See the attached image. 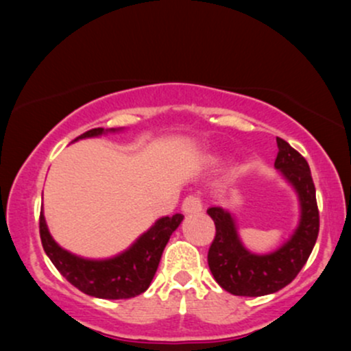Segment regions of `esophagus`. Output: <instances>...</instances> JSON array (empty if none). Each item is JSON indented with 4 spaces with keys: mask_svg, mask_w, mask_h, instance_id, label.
<instances>
[{
    "mask_svg": "<svg viewBox=\"0 0 351 351\" xmlns=\"http://www.w3.org/2000/svg\"><path fill=\"white\" fill-rule=\"evenodd\" d=\"M181 209H183L184 215H191V213H199L203 209V204H201V199L198 196L189 195L184 198L183 204H181Z\"/></svg>",
    "mask_w": 351,
    "mask_h": 351,
    "instance_id": "34e87169",
    "label": "esophagus"
}]
</instances>
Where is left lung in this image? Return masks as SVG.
I'll return each mask as SVG.
<instances>
[{"instance_id":"obj_1","label":"left lung","mask_w":351,"mask_h":351,"mask_svg":"<svg viewBox=\"0 0 351 351\" xmlns=\"http://www.w3.org/2000/svg\"><path fill=\"white\" fill-rule=\"evenodd\" d=\"M277 158L274 167L299 196L300 219L293 234L271 254H252L237 234L236 219L228 209L213 206L216 236L208 252V265L217 284L232 295L261 297L274 293L295 279L315 245L318 217L315 184L308 163L285 140L277 138Z\"/></svg>"}]
</instances>
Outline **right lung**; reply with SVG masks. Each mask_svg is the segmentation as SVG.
Listing matches in <instances>:
<instances>
[{"label": "right lung", "instance_id": "obj_1", "mask_svg": "<svg viewBox=\"0 0 351 351\" xmlns=\"http://www.w3.org/2000/svg\"><path fill=\"white\" fill-rule=\"evenodd\" d=\"M119 130L122 128H108V130L92 128L77 136L74 142ZM183 217V215L160 217L127 251L110 259L100 261L84 259L60 247L49 234L43 211L39 216V234H41L43 247L51 263L80 292L108 300L132 299L150 287L165 245L170 241L175 229L181 224Z\"/></svg>", "mask_w": 351, "mask_h": 351}]
</instances>
